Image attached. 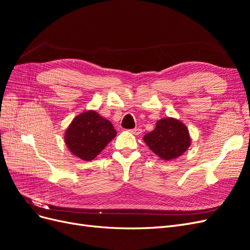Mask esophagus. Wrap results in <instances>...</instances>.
<instances>
[{"mask_svg":"<svg viewBox=\"0 0 250 250\" xmlns=\"http://www.w3.org/2000/svg\"><path fill=\"white\" fill-rule=\"evenodd\" d=\"M130 131H131V133H133V134H135V135H138V134L142 133V129H141V128H134V129H131Z\"/></svg>","mask_w":250,"mask_h":250,"instance_id":"1","label":"esophagus"}]
</instances>
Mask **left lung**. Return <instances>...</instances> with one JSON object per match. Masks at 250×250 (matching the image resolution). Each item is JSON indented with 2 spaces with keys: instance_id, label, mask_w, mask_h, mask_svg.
I'll return each instance as SVG.
<instances>
[{
  "instance_id": "left-lung-1",
  "label": "left lung",
  "mask_w": 250,
  "mask_h": 250,
  "mask_svg": "<svg viewBox=\"0 0 250 250\" xmlns=\"http://www.w3.org/2000/svg\"><path fill=\"white\" fill-rule=\"evenodd\" d=\"M143 140L164 161L175 160L191 146L187 126L175 118L158 120L154 130L144 135Z\"/></svg>"
}]
</instances>
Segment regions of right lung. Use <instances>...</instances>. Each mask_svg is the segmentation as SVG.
<instances>
[{"instance_id": "1", "label": "right lung", "mask_w": 250, "mask_h": 250, "mask_svg": "<svg viewBox=\"0 0 250 250\" xmlns=\"http://www.w3.org/2000/svg\"><path fill=\"white\" fill-rule=\"evenodd\" d=\"M117 135L110 121L95 110L75 117L64 132V143L71 152L83 161H93Z\"/></svg>"}]
</instances>
